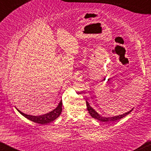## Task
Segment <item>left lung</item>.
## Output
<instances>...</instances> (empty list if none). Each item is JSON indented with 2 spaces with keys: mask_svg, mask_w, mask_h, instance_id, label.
Instances as JSON below:
<instances>
[{
  "mask_svg": "<svg viewBox=\"0 0 151 151\" xmlns=\"http://www.w3.org/2000/svg\"><path fill=\"white\" fill-rule=\"evenodd\" d=\"M86 102V107H87V110L89 111V113L90 115L91 116V117L94 118V119H97V120H99L101 121H103V122H110V121H116L117 120H119V119H122V118L125 117L126 116H127L128 114L131 113V111H133L132 109L131 111H129L126 112V113L124 114H121V115H119V116H112V117H103L101 116H100L96 111L94 110L93 108H91V106L89 105V104L88 103L87 101Z\"/></svg>",
  "mask_w": 151,
  "mask_h": 151,
  "instance_id": "left-lung-1",
  "label": "left lung"
}]
</instances>
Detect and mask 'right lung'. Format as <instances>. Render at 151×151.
I'll list each match as a JSON object with an SVG mask.
<instances>
[{
	"label": "right lung",
	"instance_id": "right-lung-1",
	"mask_svg": "<svg viewBox=\"0 0 151 151\" xmlns=\"http://www.w3.org/2000/svg\"><path fill=\"white\" fill-rule=\"evenodd\" d=\"M17 110L20 112V114H22L23 116L27 118L29 120L33 121L35 123H37V124H49V123L52 122L54 120H55L56 119L60 116V115L61 114V112L62 111V100L60 101V103L58 106L56 107L54 110L51 111L49 113L43 114L42 116H31V115H27L22 112L20 111V110H18L17 109Z\"/></svg>",
	"mask_w": 151,
	"mask_h": 151
}]
</instances>
